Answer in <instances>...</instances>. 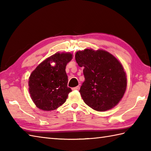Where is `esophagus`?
<instances>
[{"mask_svg": "<svg viewBox=\"0 0 151 151\" xmlns=\"http://www.w3.org/2000/svg\"><path fill=\"white\" fill-rule=\"evenodd\" d=\"M79 88H80V86H76V87L73 88H72V89H73V90H77V89H78Z\"/></svg>", "mask_w": 151, "mask_h": 151, "instance_id": "esophagus-1", "label": "esophagus"}]
</instances>
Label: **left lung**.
Here are the masks:
<instances>
[{
  "label": "left lung",
  "mask_w": 151,
  "mask_h": 151,
  "mask_svg": "<svg viewBox=\"0 0 151 151\" xmlns=\"http://www.w3.org/2000/svg\"><path fill=\"white\" fill-rule=\"evenodd\" d=\"M75 60L84 67L85 81L79 92L85 103L98 111L115 107L127 89V75L121 63L102 49L77 51Z\"/></svg>",
  "instance_id": "obj_1"
}]
</instances>
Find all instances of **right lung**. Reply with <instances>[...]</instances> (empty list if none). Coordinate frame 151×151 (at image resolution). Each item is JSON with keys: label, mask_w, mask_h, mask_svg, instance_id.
I'll return each mask as SVG.
<instances>
[{"label": "right lung", "mask_w": 151, "mask_h": 151, "mask_svg": "<svg viewBox=\"0 0 151 151\" xmlns=\"http://www.w3.org/2000/svg\"><path fill=\"white\" fill-rule=\"evenodd\" d=\"M73 58L70 52H56L37 66L28 79V90L34 103L41 110H56L67 100L71 89L67 87L65 67ZM54 63L55 65H51Z\"/></svg>", "instance_id": "1"}]
</instances>
